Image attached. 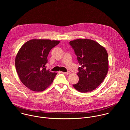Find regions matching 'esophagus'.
I'll use <instances>...</instances> for the list:
<instances>
[{"label": "esophagus", "mask_w": 130, "mask_h": 130, "mask_svg": "<svg viewBox=\"0 0 130 130\" xmlns=\"http://www.w3.org/2000/svg\"><path fill=\"white\" fill-rule=\"evenodd\" d=\"M62 73L65 74V75H68L69 73H70V72H61Z\"/></svg>", "instance_id": "34e87169"}]
</instances>
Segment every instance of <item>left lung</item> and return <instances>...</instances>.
<instances>
[{"label": "left lung", "mask_w": 130, "mask_h": 130, "mask_svg": "<svg viewBox=\"0 0 130 130\" xmlns=\"http://www.w3.org/2000/svg\"><path fill=\"white\" fill-rule=\"evenodd\" d=\"M69 44L81 66L77 73L79 82L73 86L81 92L94 90L103 81L108 72V54L105 48L97 42L86 39L71 41Z\"/></svg>", "instance_id": "obj_1"}]
</instances>
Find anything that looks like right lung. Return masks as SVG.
I'll list each match as a JSON object with an SVG mask.
<instances>
[{
  "label": "right lung",
  "mask_w": 130,
  "mask_h": 130,
  "mask_svg": "<svg viewBox=\"0 0 130 130\" xmlns=\"http://www.w3.org/2000/svg\"><path fill=\"white\" fill-rule=\"evenodd\" d=\"M59 41L32 39L25 43L18 51L15 64L21 82L34 91L45 90L53 81L57 73L46 69L48 55Z\"/></svg>",
  "instance_id": "right-lung-1"
}]
</instances>
